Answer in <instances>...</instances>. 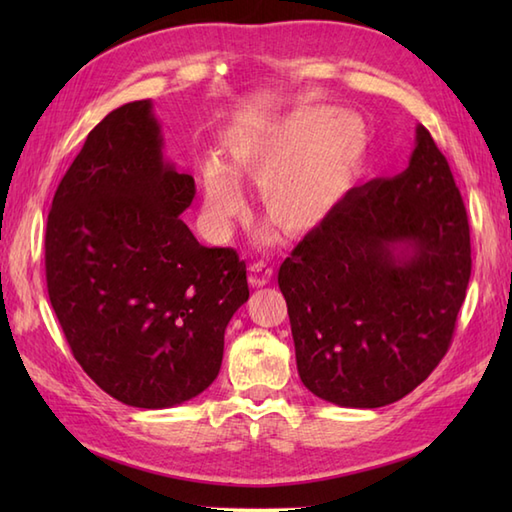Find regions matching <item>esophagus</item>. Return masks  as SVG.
<instances>
[{
    "label": "esophagus",
    "mask_w": 512,
    "mask_h": 512,
    "mask_svg": "<svg viewBox=\"0 0 512 512\" xmlns=\"http://www.w3.org/2000/svg\"><path fill=\"white\" fill-rule=\"evenodd\" d=\"M270 277H273V268H270L268 264H264L262 259H257V262H253V264L248 266L250 286H255V288L266 286L268 281H270Z\"/></svg>",
    "instance_id": "obj_1"
}]
</instances>
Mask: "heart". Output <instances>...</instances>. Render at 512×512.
<instances>
[{
    "label": "heart",
    "instance_id": "obj_1",
    "mask_svg": "<svg viewBox=\"0 0 512 512\" xmlns=\"http://www.w3.org/2000/svg\"><path fill=\"white\" fill-rule=\"evenodd\" d=\"M367 127L354 112L306 107L231 147L235 171L259 180L266 220L286 235L321 226L352 187L367 154ZM204 217L213 231H226L246 209L235 173L220 160L202 165Z\"/></svg>",
    "mask_w": 512,
    "mask_h": 512
}]
</instances>
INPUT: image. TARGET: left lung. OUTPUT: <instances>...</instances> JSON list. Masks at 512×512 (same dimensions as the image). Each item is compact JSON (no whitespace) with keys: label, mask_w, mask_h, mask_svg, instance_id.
<instances>
[{"label":"left lung","mask_w":512,"mask_h":512,"mask_svg":"<svg viewBox=\"0 0 512 512\" xmlns=\"http://www.w3.org/2000/svg\"><path fill=\"white\" fill-rule=\"evenodd\" d=\"M469 279L462 195L418 125L409 167L347 191L279 268L301 383L354 409L407 396L447 354Z\"/></svg>","instance_id":"obj_1"}]
</instances>
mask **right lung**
<instances>
[{"label": "right lung", "instance_id": "obj_1", "mask_svg": "<svg viewBox=\"0 0 512 512\" xmlns=\"http://www.w3.org/2000/svg\"><path fill=\"white\" fill-rule=\"evenodd\" d=\"M193 195L189 173L162 158L151 101L107 114L54 193L50 303L83 372L129 407L167 409L202 394L248 299L235 250L202 246L180 220Z\"/></svg>", "mask_w": 512, "mask_h": 512}]
</instances>
